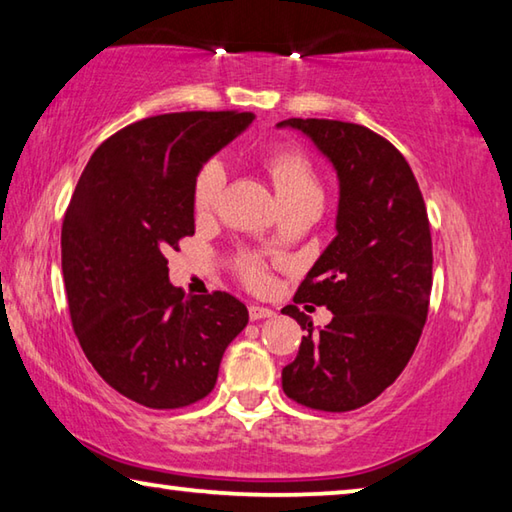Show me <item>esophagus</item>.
Masks as SVG:
<instances>
[{
  "instance_id": "obj_1",
  "label": "esophagus",
  "mask_w": 512,
  "mask_h": 512,
  "mask_svg": "<svg viewBox=\"0 0 512 512\" xmlns=\"http://www.w3.org/2000/svg\"><path fill=\"white\" fill-rule=\"evenodd\" d=\"M248 315L250 320H264V318H273V311L266 309V306H259V304H250L248 306Z\"/></svg>"
}]
</instances>
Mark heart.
<instances>
[{
	"mask_svg": "<svg viewBox=\"0 0 512 512\" xmlns=\"http://www.w3.org/2000/svg\"><path fill=\"white\" fill-rule=\"evenodd\" d=\"M264 165L271 174L282 206L302 199H322L318 176H315L311 161L295 147H275L264 156ZM226 179V165L219 159H210L199 167L192 185V206L199 217H208L217 210L221 194L226 190ZM237 273L241 282L250 288H264L271 282L266 262L257 255H239Z\"/></svg>",
	"mask_w": 512,
	"mask_h": 512,
	"instance_id": "b5f03b06",
	"label": "heart"
}]
</instances>
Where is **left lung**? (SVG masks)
Segmentation results:
<instances>
[{
	"mask_svg": "<svg viewBox=\"0 0 512 512\" xmlns=\"http://www.w3.org/2000/svg\"><path fill=\"white\" fill-rule=\"evenodd\" d=\"M338 172V235L297 288L291 315L306 331L282 369L288 398L311 410L349 412L401 376L418 345L432 293V235L412 167L371 129L291 118ZM327 305L334 320L312 331L297 303Z\"/></svg>",
	"mask_w": 512,
	"mask_h": 512,
	"instance_id": "left-lung-1",
	"label": "left lung"
}]
</instances>
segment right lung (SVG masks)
Wrapping results in <instances>:
<instances>
[{"label": "right lung", "instance_id": "add662e5", "mask_svg": "<svg viewBox=\"0 0 512 512\" xmlns=\"http://www.w3.org/2000/svg\"><path fill=\"white\" fill-rule=\"evenodd\" d=\"M250 111L143 118L91 156L62 221V275L73 331L118 394L152 410L206 398L248 324L237 297H185L167 253L194 235L199 167L253 123Z\"/></svg>", "mask_w": 512, "mask_h": 512}]
</instances>
